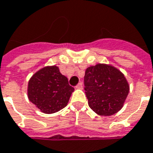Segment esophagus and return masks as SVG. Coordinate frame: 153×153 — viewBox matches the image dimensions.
Segmentation results:
<instances>
[{
	"label": "esophagus",
	"mask_w": 153,
	"mask_h": 153,
	"mask_svg": "<svg viewBox=\"0 0 153 153\" xmlns=\"http://www.w3.org/2000/svg\"><path fill=\"white\" fill-rule=\"evenodd\" d=\"M75 88H76V89H79V90H81V89H83V85H82V83H79V85H77Z\"/></svg>",
	"instance_id": "1"
}]
</instances>
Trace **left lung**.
Returning a JSON list of instances; mask_svg holds the SVG:
<instances>
[{"mask_svg": "<svg viewBox=\"0 0 153 153\" xmlns=\"http://www.w3.org/2000/svg\"><path fill=\"white\" fill-rule=\"evenodd\" d=\"M84 81L89 106L96 114L111 116L122 108L130 89L119 69L98 63L87 68Z\"/></svg>", "mask_w": 153, "mask_h": 153, "instance_id": "obj_1", "label": "left lung"}]
</instances>
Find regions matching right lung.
<instances>
[{
  "mask_svg": "<svg viewBox=\"0 0 153 153\" xmlns=\"http://www.w3.org/2000/svg\"><path fill=\"white\" fill-rule=\"evenodd\" d=\"M74 89L59 67L48 66L33 74L28 82L29 100L45 114L59 111L68 105Z\"/></svg>",
  "mask_w": 153,
  "mask_h": 153,
  "instance_id": "obj_1",
  "label": "right lung"
}]
</instances>
